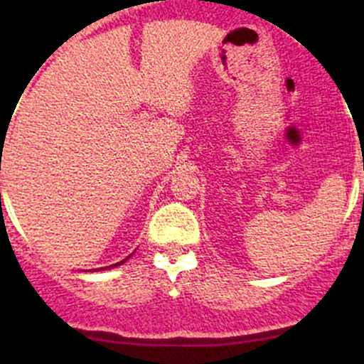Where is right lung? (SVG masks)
I'll list each match as a JSON object with an SVG mask.
<instances>
[{
	"instance_id": "1",
	"label": "right lung",
	"mask_w": 364,
	"mask_h": 364,
	"mask_svg": "<svg viewBox=\"0 0 364 364\" xmlns=\"http://www.w3.org/2000/svg\"><path fill=\"white\" fill-rule=\"evenodd\" d=\"M124 260H127V259H124ZM124 260H121V262H117V264H114V266H119V264H123V262H124Z\"/></svg>"
}]
</instances>
